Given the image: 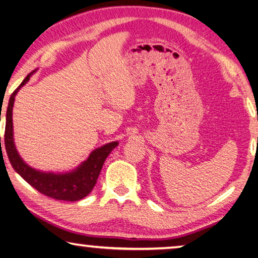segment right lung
I'll list each match as a JSON object with an SVG mask.
<instances>
[{
	"mask_svg": "<svg viewBox=\"0 0 258 258\" xmlns=\"http://www.w3.org/2000/svg\"><path fill=\"white\" fill-rule=\"evenodd\" d=\"M30 73L23 83L17 87L11 94L10 101L6 113V132H4V146H6L8 158L12 167L24 180L41 192L46 197L64 202H77L81 200L91 191L97 183L99 174L101 172L104 160L112 149L118 146V142H111L103 147L95 149L76 171L68 174H52L35 171L26 165L16 150L14 138H12V108H14L15 97L21 86L28 82ZM1 143V137H0Z\"/></svg>",
	"mask_w": 258,
	"mask_h": 258,
	"instance_id": "add662e5",
	"label": "right lung"
}]
</instances>
